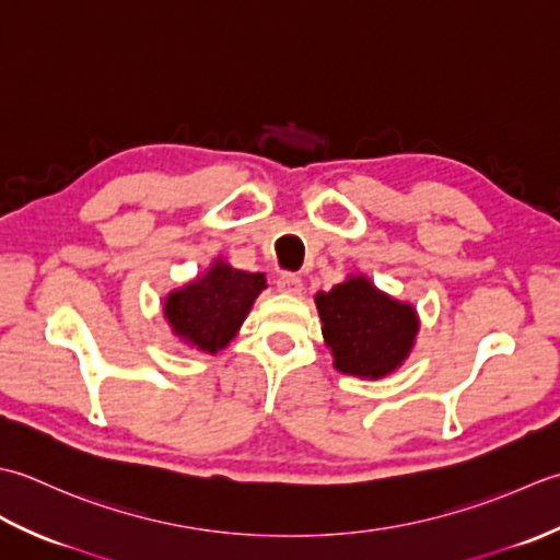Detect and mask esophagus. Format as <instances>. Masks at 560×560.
<instances>
[{"label":"esophagus","mask_w":560,"mask_h":560,"mask_svg":"<svg viewBox=\"0 0 560 560\" xmlns=\"http://www.w3.org/2000/svg\"><path fill=\"white\" fill-rule=\"evenodd\" d=\"M278 290L284 294H302V290H304L302 278H296L294 272H282V276L278 278Z\"/></svg>","instance_id":"esophagus-1"}]
</instances>
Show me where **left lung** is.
Listing matches in <instances>:
<instances>
[{
	"mask_svg": "<svg viewBox=\"0 0 560 560\" xmlns=\"http://www.w3.org/2000/svg\"><path fill=\"white\" fill-rule=\"evenodd\" d=\"M334 368L360 380L394 374L416 346V306L382 292L368 276H348L314 296Z\"/></svg>",
	"mask_w": 560,
	"mask_h": 560,
	"instance_id": "obj_1",
	"label": "left lung"
}]
</instances>
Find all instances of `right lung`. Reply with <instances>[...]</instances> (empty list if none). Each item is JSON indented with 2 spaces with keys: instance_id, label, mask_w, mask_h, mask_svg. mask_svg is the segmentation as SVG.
<instances>
[{
  "instance_id": "1",
  "label": "right lung",
  "mask_w": 560,
  "mask_h": 560,
  "mask_svg": "<svg viewBox=\"0 0 560 560\" xmlns=\"http://www.w3.org/2000/svg\"><path fill=\"white\" fill-rule=\"evenodd\" d=\"M266 288L264 272L236 270L214 258L198 278L166 294L164 318L180 343L214 355L232 343Z\"/></svg>"
}]
</instances>
